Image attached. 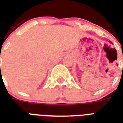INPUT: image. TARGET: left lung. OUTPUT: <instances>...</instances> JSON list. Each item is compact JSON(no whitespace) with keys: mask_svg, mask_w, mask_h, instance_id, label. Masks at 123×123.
I'll use <instances>...</instances> for the list:
<instances>
[{"mask_svg":"<svg viewBox=\"0 0 123 123\" xmlns=\"http://www.w3.org/2000/svg\"><path fill=\"white\" fill-rule=\"evenodd\" d=\"M110 44H113V43L111 42V41H110Z\"/></svg>","mask_w":123,"mask_h":123,"instance_id":"1","label":"left lung"}]
</instances>
